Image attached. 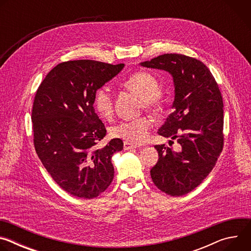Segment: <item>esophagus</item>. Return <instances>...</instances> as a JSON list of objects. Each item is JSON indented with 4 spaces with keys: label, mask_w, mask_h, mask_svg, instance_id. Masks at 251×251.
Masks as SVG:
<instances>
[{
    "label": "esophagus",
    "mask_w": 251,
    "mask_h": 251,
    "mask_svg": "<svg viewBox=\"0 0 251 251\" xmlns=\"http://www.w3.org/2000/svg\"><path fill=\"white\" fill-rule=\"evenodd\" d=\"M138 146L137 145H134V144H131V143L129 142H124V150H131V149H134V148H137Z\"/></svg>",
    "instance_id": "esophagus-1"
}]
</instances>
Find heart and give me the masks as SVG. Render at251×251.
I'll return each instance as SVG.
<instances>
[{"label": "heart", "instance_id": "heart-1", "mask_svg": "<svg viewBox=\"0 0 251 251\" xmlns=\"http://www.w3.org/2000/svg\"><path fill=\"white\" fill-rule=\"evenodd\" d=\"M123 85L143 99V105L147 110L158 112L161 109L158 95L160 85L157 78L151 74L147 71H137L123 81ZM93 107L97 114L104 119H109L112 116L114 110L113 96L108 87L102 86L96 90ZM152 127L153 123L149 118L141 117L117 123L110 128V134L114 138L138 145L148 139Z\"/></svg>", "mask_w": 251, "mask_h": 251}]
</instances>
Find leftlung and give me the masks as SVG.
Returning a JSON list of instances; mask_svg holds the SVG:
<instances>
[{"label":"left lung","mask_w":251,"mask_h":251,"mask_svg":"<svg viewBox=\"0 0 251 251\" xmlns=\"http://www.w3.org/2000/svg\"><path fill=\"white\" fill-rule=\"evenodd\" d=\"M141 65L166 70L174 78L173 112L158 134L176 139L181 147L175 152L156 145L159 160L150 173L159 190L184 196L208 176L223 151V96L207 66L197 58L165 53Z\"/></svg>","instance_id":"1"}]
</instances>
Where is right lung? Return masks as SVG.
<instances>
[{
	"label": "right lung",
	"mask_w": 251,
	"mask_h": 251,
	"mask_svg": "<svg viewBox=\"0 0 251 251\" xmlns=\"http://www.w3.org/2000/svg\"><path fill=\"white\" fill-rule=\"evenodd\" d=\"M123 67L90 59L64 61L50 71L35 93V152L54 182L75 197L96 198L113 181L111 158L123 149V142L116 138L96 148L106 128L95 113L93 98Z\"/></svg>",
	"instance_id": "1"
}]
</instances>
